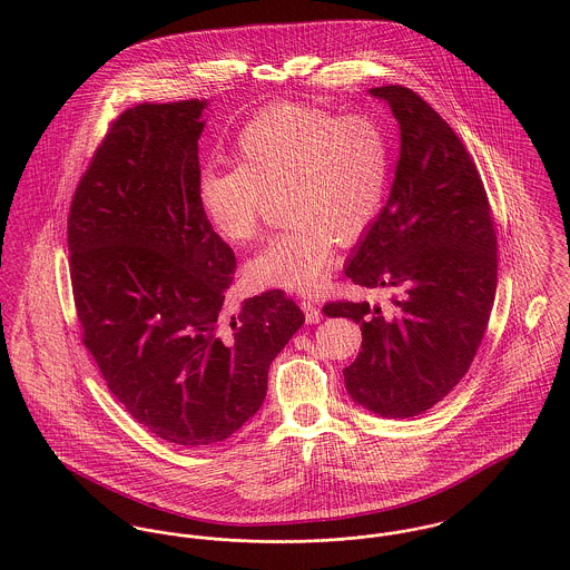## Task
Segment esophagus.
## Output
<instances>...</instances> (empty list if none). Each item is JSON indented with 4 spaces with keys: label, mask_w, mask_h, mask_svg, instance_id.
Segmentation results:
<instances>
[{
    "label": "esophagus",
    "mask_w": 570,
    "mask_h": 570,
    "mask_svg": "<svg viewBox=\"0 0 570 570\" xmlns=\"http://www.w3.org/2000/svg\"><path fill=\"white\" fill-rule=\"evenodd\" d=\"M303 312H305V321L312 325V323H318L321 321V307L314 303V301H303L301 303Z\"/></svg>",
    "instance_id": "34e87169"
}]
</instances>
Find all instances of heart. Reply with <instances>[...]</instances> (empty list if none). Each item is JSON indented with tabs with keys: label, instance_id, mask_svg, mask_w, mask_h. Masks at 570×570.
Returning a JSON list of instances; mask_svg holds the SVG:
<instances>
[{
	"label": "heart",
	"instance_id": "b5f03b06",
	"mask_svg": "<svg viewBox=\"0 0 570 570\" xmlns=\"http://www.w3.org/2000/svg\"><path fill=\"white\" fill-rule=\"evenodd\" d=\"M235 158L202 170L199 206L217 237L249 245L263 230L267 199L283 197L289 226L247 263V278L298 294L323 285L337 239L355 244L375 226L393 170L391 140L375 116L298 102L256 114L237 136Z\"/></svg>",
	"mask_w": 570,
	"mask_h": 570
}]
</instances>
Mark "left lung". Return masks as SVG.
<instances>
[{
    "mask_svg": "<svg viewBox=\"0 0 570 570\" xmlns=\"http://www.w3.org/2000/svg\"><path fill=\"white\" fill-rule=\"evenodd\" d=\"M402 129L391 197L360 242L346 276L389 287V312L331 301V318L362 328V351L344 368L353 402L389 419L439 404L468 373L498 283V249L481 173L452 127L412 89L373 87Z\"/></svg>",
    "mask_w": 570,
    "mask_h": 570,
    "instance_id": "1",
    "label": "left lung"
}]
</instances>
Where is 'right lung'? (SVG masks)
Here are the masks:
<instances>
[{
  "label": "right lung",
  "instance_id": "obj_1",
  "mask_svg": "<svg viewBox=\"0 0 570 570\" xmlns=\"http://www.w3.org/2000/svg\"><path fill=\"white\" fill-rule=\"evenodd\" d=\"M206 100L140 102L107 129L68 215L82 344L149 432L199 448L261 407L267 371L305 323L281 289L230 312L237 258L197 197Z\"/></svg>",
  "mask_w": 570,
  "mask_h": 570
}]
</instances>
